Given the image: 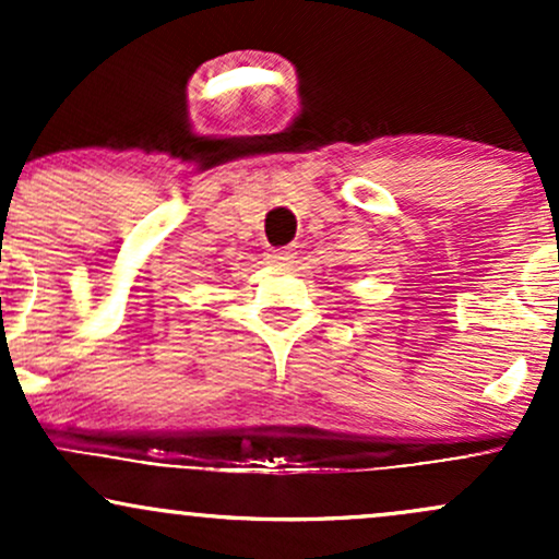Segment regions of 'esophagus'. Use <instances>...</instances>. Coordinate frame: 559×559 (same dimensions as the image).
<instances>
[{
    "label": "esophagus",
    "mask_w": 559,
    "mask_h": 559,
    "mask_svg": "<svg viewBox=\"0 0 559 559\" xmlns=\"http://www.w3.org/2000/svg\"><path fill=\"white\" fill-rule=\"evenodd\" d=\"M294 258H297V249L294 247H275L267 252V262H273V265H288Z\"/></svg>",
    "instance_id": "34e87169"
}]
</instances>
